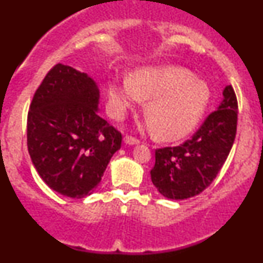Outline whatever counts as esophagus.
<instances>
[{
	"label": "esophagus",
	"instance_id": "esophagus-1",
	"mask_svg": "<svg viewBox=\"0 0 263 263\" xmlns=\"http://www.w3.org/2000/svg\"><path fill=\"white\" fill-rule=\"evenodd\" d=\"M123 141H125L126 144H137L140 143V140H137V138L134 137V136H125V138H123Z\"/></svg>",
	"mask_w": 263,
	"mask_h": 263
}]
</instances>
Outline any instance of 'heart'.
I'll use <instances>...</instances> for the list:
<instances>
[{"mask_svg":"<svg viewBox=\"0 0 263 263\" xmlns=\"http://www.w3.org/2000/svg\"><path fill=\"white\" fill-rule=\"evenodd\" d=\"M209 89L194 74L179 66L136 70L131 80H114L108 86L110 108L121 117L141 100L147 101L146 115L155 135L164 141L185 136L203 115Z\"/></svg>","mask_w":263,"mask_h":263,"instance_id":"b5f03b06","label":"heart"}]
</instances>
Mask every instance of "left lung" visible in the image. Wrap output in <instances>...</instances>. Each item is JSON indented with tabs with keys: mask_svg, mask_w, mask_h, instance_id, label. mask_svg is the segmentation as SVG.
Instances as JSON below:
<instances>
[{
	"mask_svg": "<svg viewBox=\"0 0 263 263\" xmlns=\"http://www.w3.org/2000/svg\"><path fill=\"white\" fill-rule=\"evenodd\" d=\"M218 110L205 119L189 140L156 149L151 179L163 197L188 199L213 183L230 153L237 127V99L231 85L224 89Z\"/></svg>",
	"mask_w": 263,
	"mask_h": 263,
	"instance_id": "obj_1",
	"label": "left lung"
}]
</instances>
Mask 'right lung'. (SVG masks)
I'll return each mask as SVG.
<instances>
[{
    "instance_id": "add662e5",
    "label": "right lung",
    "mask_w": 263,
    "mask_h": 263,
    "mask_svg": "<svg viewBox=\"0 0 263 263\" xmlns=\"http://www.w3.org/2000/svg\"><path fill=\"white\" fill-rule=\"evenodd\" d=\"M100 92L86 73L54 65L34 92L27 116V146L43 182L80 199L100 183L122 135L99 116Z\"/></svg>"
}]
</instances>
